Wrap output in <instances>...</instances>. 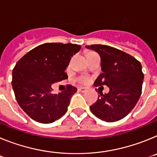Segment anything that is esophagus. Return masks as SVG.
Masks as SVG:
<instances>
[{
    "label": "esophagus",
    "mask_w": 157,
    "mask_h": 157,
    "mask_svg": "<svg viewBox=\"0 0 157 157\" xmlns=\"http://www.w3.org/2000/svg\"><path fill=\"white\" fill-rule=\"evenodd\" d=\"M78 90L81 91V92L84 93L87 90V89L86 87H78Z\"/></svg>",
    "instance_id": "34e87169"
}]
</instances>
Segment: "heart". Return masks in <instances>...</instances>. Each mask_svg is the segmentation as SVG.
<instances>
[{"instance_id":"obj_1","label":"heart","mask_w":157,"mask_h":157,"mask_svg":"<svg viewBox=\"0 0 157 157\" xmlns=\"http://www.w3.org/2000/svg\"><path fill=\"white\" fill-rule=\"evenodd\" d=\"M88 78H81V79H80V82H88Z\"/></svg>"}]
</instances>
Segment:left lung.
<instances>
[{"label": "left lung", "instance_id": "obj_1", "mask_svg": "<svg viewBox=\"0 0 157 157\" xmlns=\"http://www.w3.org/2000/svg\"><path fill=\"white\" fill-rule=\"evenodd\" d=\"M101 57V73L95 86H107L109 92L99 91L98 101L90 107L93 114L105 122L122 120L131 112L141 94L144 74L138 60L129 54L105 45H86Z\"/></svg>", "mask_w": 157, "mask_h": 157}]
</instances>
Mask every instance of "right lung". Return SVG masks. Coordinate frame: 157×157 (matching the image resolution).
Masks as SVG:
<instances>
[{
	"instance_id": "add662e5",
	"label": "right lung",
	"mask_w": 157,
	"mask_h": 157,
	"mask_svg": "<svg viewBox=\"0 0 157 157\" xmlns=\"http://www.w3.org/2000/svg\"><path fill=\"white\" fill-rule=\"evenodd\" d=\"M79 45L45 43L27 52L12 71V85L16 101L32 120L50 123L67 111L77 89L67 86L66 90L52 94V84L67 78L64 72Z\"/></svg>"
}]
</instances>
